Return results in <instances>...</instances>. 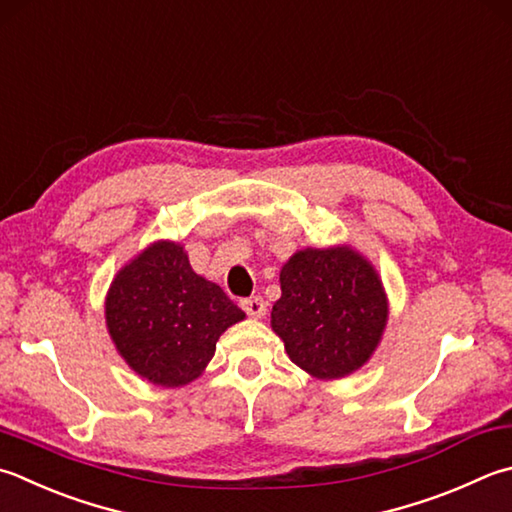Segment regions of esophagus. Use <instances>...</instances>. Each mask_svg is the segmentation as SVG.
Returning a JSON list of instances; mask_svg holds the SVG:
<instances>
[{
	"label": "esophagus",
	"instance_id": "obj_1",
	"mask_svg": "<svg viewBox=\"0 0 512 512\" xmlns=\"http://www.w3.org/2000/svg\"><path fill=\"white\" fill-rule=\"evenodd\" d=\"M240 307H243V310L252 318H263L267 312V303L260 296L243 298V301H240Z\"/></svg>",
	"mask_w": 512,
	"mask_h": 512
}]
</instances>
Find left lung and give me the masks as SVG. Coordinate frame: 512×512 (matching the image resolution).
<instances>
[{"label": "left lung", "mask_w": 512, "mask_h": 512, "mask_svg": "<svg viewBox=\"0 0 512 512\" xmlns=\"http://www.w3.org/2000/svg\"><path fill=\"white\" fill-rule=\"evenodd\" d=\"M272 330L298 368L341 379L368 363L388 323V296L376 269L352 247H307L281 269Z\"/></svg>", "instance_id": "1"}]
</instances>
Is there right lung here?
I'll return each mask as SVG.
<instances>
[{"label": "right lung", "mask_w": 512, "mask_h": 512, "mask_svg": "<svg viewBox=\"0 0 512 512\" xmlns=\"http://www.w3.org/2000/svg\"><path fill=\"white\" fill-rule=\"evenodd\" d=\"M104 316L133 372L162 388H180L198 379L220 334L245 312L191 269L182 245L158 240L115 274Z\"/></svg>", "instance_id": "right-lung-1"}]
</instances>
